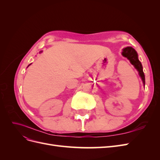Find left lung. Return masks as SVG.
Returning a JSON list of instances; mask_svg holds the SVG:
<instances>
[{
    "mask_svg": "<svg viewBox=\"0 0 160 160\" xmlns=\"http://www.w3.org/2000/svg\"><path fill=\"white\" fill-rule=\"evenodd\" d=\"M122 54L123 57H126L128 60H129L131 63L135 67V68L139 72V75L141 77L143 83L145 85V75L143 71V67L141 62L138 59V55L136 51L132 47H128L123 49Z\"/></svg>",
    "mask_w": 160,
    "mask_h": 160,
    "instance_id": "1",
    "label": "left lung"
}]
</instances>
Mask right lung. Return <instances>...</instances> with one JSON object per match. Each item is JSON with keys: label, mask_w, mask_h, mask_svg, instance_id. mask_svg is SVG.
I'll return each mask as SVG.
<instances>
[{"label": "right lung", "mask_w": 160, "mask_h": 160, "mask_svg": "<svg viewBox=\"0 0 160 160\" xmlns=\"http://www.w3.org/2000/svg\"><path fill=\"white\" fill-rule=\"evenodd\" d=\"M41 52H42V51H41ZM31 65V64H30V65ZM29 65H28V66H29Z\"/></svg>", "instance_id": "1"}]
</instances>
